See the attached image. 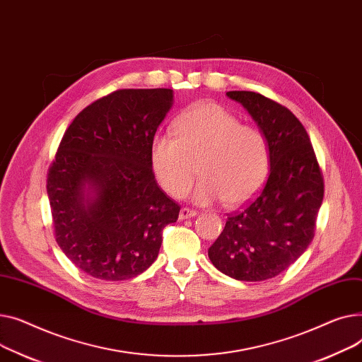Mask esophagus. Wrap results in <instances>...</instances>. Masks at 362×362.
Segmentation results:
<instances>
[{
	"label": "esophagus",
	"mask_w": 362,
	"mask_h": 362,
	"mask_svg": "<svg viewBox=\"0 0 362 362\" xmlns=\"http://www.w3.org/2000/svg\"><path fill=\"white\" fill-rule=\"evenodd\" d=\"M197 215V211L196 210H191V209H187V207H182L181 210H180V221H185V219H188V218H194Z\"/></svg>",
	"instance_id": "obj_1"
}]
</instances>
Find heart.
Masks as SVG:
<instances>
[{
    "mask_svg": "<svg viewBox=\"0 0 362 362\" xmlns=\"http://www.w3.org/2000/svg\"><path fill=\"white\" fill-rule=\"evenodd\" d=\"M174 136L156 134L151 162L162 188L182 197L196 177L194 200L209 204L222 199L228 207L240 206L257 193L270 168V147L256 127L243 125L221 105L202 102L175 122Z\"/></svg>",
    "mask_w": 362,
    "mask_h": 362,
    "instance_id": "heart-1",
    "label": "heart"
}]
</instances>
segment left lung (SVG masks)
I'll use <instances>...</instances> for the list:
<instances>
[{"mask_svg": "<svg viewBox=\"0 0 362 362\" xmlns=\"http://www.w3.org/2000/svg\"><path fill=\"white\" fill-rule=\"evenodd\" d=\"M270 147V173L245 209L229 215L209 248L214 266L232 279L267 281L285 272L307 251L314 237L325 184L313 144L288 108L256 92L230 90Z\"/></svg>", "mask_w": 362, "mask_h": 362, "instance_id": "8db88e82", "label": "left lung"}]
</instances>
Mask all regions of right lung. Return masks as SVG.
Masks as SVG:
<instances>
[{
	"label": "right lung",
	"mask_w": 362,
	"mask_h": 362,
	"mask_svg": "<svg viewBox=\"0 0 362 362\" xmlns=\"http://www.w3.org/2000/svg\"><path fill=\"white\" fill-rule=\"evenodd\" d=\"M174 105L173 89H122L84 108L49 166L47 191L62 252L102 281L152 266L180 206L155 180L151 143Z\"/></svg>",
	"instance_id": "1"
}]
</instances>
